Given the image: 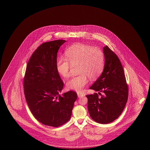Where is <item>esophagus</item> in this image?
Masks as SVG:
<instances>
[{
  "label": "esophagus",
  "instance_id": "obj_1",
  "mask_svg": "<svg viewBox=\"0 0 150 150\" xmlns=\"http://www.w3.org/2000/svg\"><path fill=\"white\" fill-rule=\"evenodd\" d=\"M84 94H83V93H82L81 92H77V96H78V97L79 98H80V97H83L84 96Z\"/></svg>",
  "mask_w": 150,
  "mask_h": 150
}]
</instances>
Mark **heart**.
Listing matches in <instances>:
<instances>
[{
    "mask_svg": "<svg viewBox=\"0 0 150 150\" xmlns=\"http://www.w3.org/2000/svg\"><path fill=\"white\" fill-rule=\"evenodd\" d=\"M65 57H59L56 60V69L65 78L70 75L71 65L79 64L80 75L72 77L67 83V88L73 91L81 92L88 82V77L95 80L102 72L105 65V55L100 48L77 43L69 47Z\"/></svg>",
    "mask_w": 150,
    "mask_h": 150,
    "instance_id": "obj_1",
    "label": "heart"
}]
</instances>
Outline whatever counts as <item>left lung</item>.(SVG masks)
<instances>
[{
	"mask_svg": "<svg viewBox=\"0 0 150 150\" xmlns=\"http://www.w3.org/2000/svg\"><path fill=\"white\" fill-rule=\"evenodd\" d=\"M105 67L103 73L90 89L98 94L86 95L87 108L91 118L100 124L117 119L124 109L128 98V86L123 66L118 56L107 45L103 47ZM102 92L103 94H100Z\"/></svg>",
	"mask_w": 150,
	"mask_h": 150,
	"instance_id": "obj_1",
	"label": "left lung"
}]
</instances>
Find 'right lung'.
<instances>
[{"instance_id": "add662e5", "label": "right lung", "mask_w": 150, "mask_h": 150, "mask_svg": "<svg viewBox=\"0 0 150 150\" xmlns=\"http://www.w3.org/2000/svg\"><path fill=\"white\" fill-rule=\"evenodd\" d=\"M65 40L40 45L27 63L23 79L24 93L31 113L42 124L58 127L71 118L77 93L69 91L61 96L64 82L56 69L57 53Z\"/></svg>"}]
</instances>
